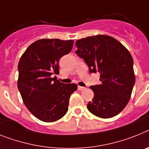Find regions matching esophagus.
Listing matches in <instances>:
<instances>
[{
    "instance_id": "34e87169",
    "label": "esophagus",
    "mask_w": 149,
    "mask_h": 149,
    "mask_svg": "<svg viewBox=\"0 0 149 149\" xmlns=\"http://www.w3.org/2000/svg\"><path fill=\"white\" fill-rule=\"evenodd\" d=\"M85 89V87H82V86H78V90H79V91H82V90Z\"/></svg>"
}]
</instances>
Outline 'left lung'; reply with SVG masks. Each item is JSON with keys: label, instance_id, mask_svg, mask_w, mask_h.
<instances>
[{"label": "left lung", "instance_id": "obj_1", "mask_svg": "<svg viewBox=\"0 0 149 149\" xmlns=\"http://www.w3.org/2000/svg\"><path fill=\"white\" fill-rule=\"evenodd\" d=\"M76 54L84 60L91 72H99L100 85L90 86L94 92L88 111L101 118H111L124 109L136 81L130 53L109 36H88L76 42Z\"/></svg>", "mask_w": 149, "mask_h": 149}]
</instances>
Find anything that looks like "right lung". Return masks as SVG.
I'll return each instance as SVG.
<instances>
[{
  "label": "right lung",
  "mask_w": 149,
  "mask_h": 149,
  "mask_svg": "<svg viewBox=\"0 0 149 149\" xmlns=\"http://www.w3.org/2000/svg\"><path fill=\"white\" fill-rule=\"evenodd\" d=\"M72 40L42 38L31 44L18 64V89L23 103L36 118L54 122L68 111L70 97L77 89L52 77L59 73V61L71 51Z\"/></svg>",
  "instance_id": "obj_1"
}]
</instances>
